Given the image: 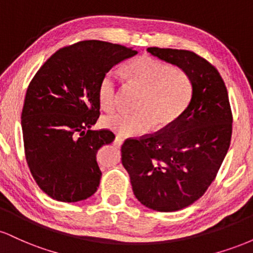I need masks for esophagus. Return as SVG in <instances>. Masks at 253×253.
Wrapping results in <instances>:
<instances>
[{"mask_svg": "<svg viewBox=\"0 0 253 253\" xmlns=\"http://www.w3.org/2000/svg\"><path fill=\"white\" fill-rule=\"evenodd\" d=\"M124 143V138H121V136H119V135H117L115 136V139H114V144L117 145V146H120L121 144Z\"/></svg>", "mask_w": 253, "mask_h": 253, "instance_id": "obj_1", "label": "esophagus"}]
</instances>
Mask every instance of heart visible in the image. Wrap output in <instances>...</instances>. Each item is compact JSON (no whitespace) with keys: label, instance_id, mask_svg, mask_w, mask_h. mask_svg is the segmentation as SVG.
<instances>
[{"label":"heart","instance_id":"1","mask_svg":"<svg viewBox=\"0 0 253 253\" xmlns=\"http://www.w3.org/2000/svg\"><path fill=\"white\" fill-rule=\"evenodd\" d=\"M125 72L130 83L143 89L136 102L138 110H121L102 120L104 127L124 136L144 134L153 124L157 128L170 126L187 109L193 97V80L187 71L151 56L132 59L127 63ZM97 96L102 109L109 112L117 107V72L109 70L103 75L98 83Z\"/></svg>","mask_w":253,"mask_h":253}]
</instances>
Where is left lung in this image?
Masks as SVG:
<instances>
[{
  "instance_id": "8db88e82",
  "label": "left lung",
  "mask_w": 253,
  "mask_h": 253,
  "mask_svg": "<svg viewBox=\"0 0 253 253\" xmlns=\"http://www.w3.org/2000/svg\"><path fill=\"white\" fill-rule=\"evenodd\" d=\"M147 52L187 71L193 97L170 126L127 139L121 162L141 205L176 211L197 201L215 179L231 144L233 117L225 82L213 64L188 50Z\"/></svg>"
}]
</instances>
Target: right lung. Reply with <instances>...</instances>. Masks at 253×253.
<instances>
[{
  "mask_svg": "<svg viewBox=\"0 0 253 253\" xmlns=\"http://www.w3.org/2000/svg\"><path fill=\"white\" fill-rule=\"evenodd\" d=\"M133 48L100 40L64 46L32 78L21 114L25 157L46 195L78 202L97 190L96 153L115 135L91 130L100 118L97 89L115 64L135 56Z\"/></svg>",
  "mask_w": 253,
  "mask_h": 253,
  "instance_id": "right-lung-1",
  "label": "right lung"
}]
</instances>
